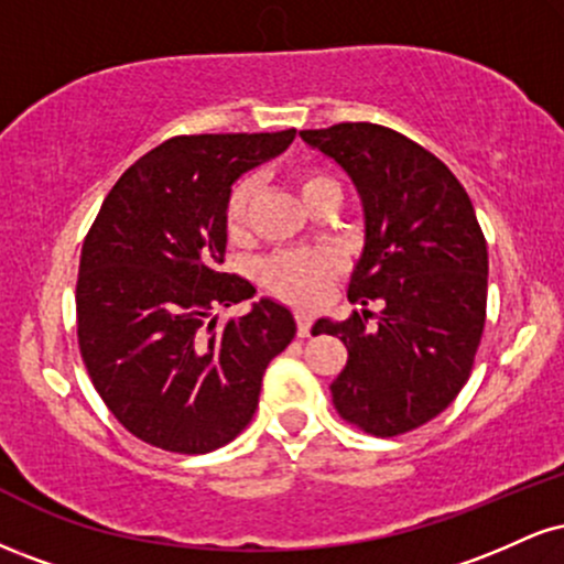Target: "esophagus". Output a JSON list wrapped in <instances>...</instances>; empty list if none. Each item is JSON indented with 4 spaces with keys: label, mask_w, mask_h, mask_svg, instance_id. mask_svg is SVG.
<instances>
[{
    "label": "esophagus",
    "mask_w": 564,
    "mask_h": 564,
    "mask_svg": "<svg viewBox=\"0 0 564 564\" xmlns=\"http://www.w3.org/2000/svg\"><path fill=\"white\" fill-rule=\"evenodd\" d=\"M310 328H313V315L300 310V313H296V334L304 339V336H310Z\"/></svg>",
    "instance_id": "esophagus-1"
}]
</instances>
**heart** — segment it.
Masks as SVG:
<instances>
[{
    "instance_id": "1",
    "label": "heart",
    "mask_w": 564,
    "mask_h": 564,
    "mask_svg": "<svg viewBox=\"0 0 564 564\" xmlns=\"http://www.w3.org/2000/svg\"><path fill=\"white\" fill-rule=\"evenodd\" d=\"M304 204L313 206L326 193H341L332 174L321 170H302L294 177ZM257 196L254 177H241L230 187L225 200V228L232 238L243 236L249 228L251 204ZM339 273V257L326 249L307 251H278L260 264V283L278 300H286L302 307H313L321 302L323 291Z\"/></svg>"
}]
</instances>
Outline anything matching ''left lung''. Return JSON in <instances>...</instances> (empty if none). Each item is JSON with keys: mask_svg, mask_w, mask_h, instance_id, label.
<instances>
[{"mask_svg": "<svg viewBox=\"0 0 564 564\" xmlns=\"http://www.w3.org/2000/svg\"><path fill=\"white\" fill-rule=\"evenodd\" d=\"M300 134L345 166L364 198L366 249L347 300L381 302L379 315L315 323L313 334L347 347L334 408L366 435H405L443 413L475 366L488 307L475 206L435 153L390 127L345 121Z\"/></svg>", "mask_w": 564, "mask_h": 564, "instance_id": "1", "label": "left lung"}]
</instances>
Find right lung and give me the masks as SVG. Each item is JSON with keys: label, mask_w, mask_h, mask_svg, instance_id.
I'll use <instances>...</instances> for the list:
<instances>
[{"label": "right lung", "mask_w": 564, "mask_h": 564, "mask_svg": "<svg viewBox=\"0 0 564 564\" xmlns=\"http://www.w3.org/2000/svg\"><path fill=\"white\" fill-rule=\"evenodd\" d=\"M294 134L170 138L116 180L87 230L76 278L82 360L116 422L153 448L191 456L236 440L260 405L264 368L294 339V318L273 300L206 321L254 296L223 270L230 185Z\"/></svg>", "instance_id": "obj_1"}]
</instances>
